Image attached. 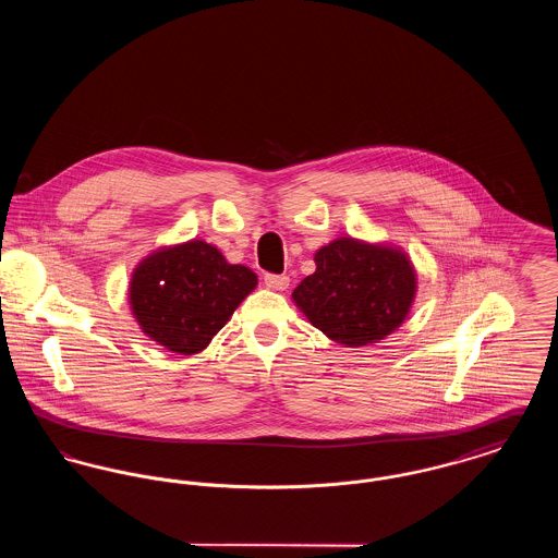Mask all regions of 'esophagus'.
Listing matches in <instances>:
<instances>
[{
	"instance_id": "obj_1",
	"label": "esophagus",
	"mask_w": 558,
	"mask_h": 558,
	"mask_svg": "<svg viewBox=\"0 0 558 558\" xmlns=\"http://www.w3.org/2000/svg\"><path fill=\"white\" fill-rule=\"evenodd\" d=\"M264 282H266L267 289H271V291H284L289 287L291 278L284 276V274H266Z\"/></svg>"
}]
</instances>
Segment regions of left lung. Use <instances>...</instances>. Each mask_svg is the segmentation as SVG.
<instances>
[{
    "instance_id": "1",
    "label": "left lung",
    "mask_w": 558,
    "mask_h": 558,
    "mask_svg": "<svg viewBox=\"0 0 558 558\" xmlns=\"http://www.w3.org/2000/svg\"><path fill=\"white\" fill-rule=\"evenodd\" d=\"M414 267L403 253L339 239L316 253V271L292 291L294 303L328 339L347 347L376 343L410 312Z\"/></svg>"
}]
</instances>
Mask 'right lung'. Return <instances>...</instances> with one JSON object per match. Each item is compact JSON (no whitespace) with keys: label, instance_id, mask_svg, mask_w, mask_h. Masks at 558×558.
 <instances>
[{"label":"right lung","instance_id":"right-lung-1","mask_svg":"<svg viewBox=\"0 0 558 558\" xmlns=\"http://www.w3.org/2000/svg\"><path fill=\"white\" fill-rule=\"evenodd\" d=\"M255 284L248 267L230 266L211 244L190 240L135 267L130 301L153 341L192 355L209 345Z\"/></svg>","mask_w":558,"mask_h":558}]
</instances>
